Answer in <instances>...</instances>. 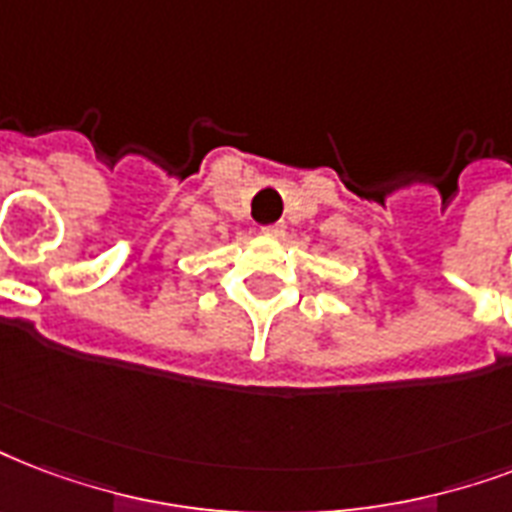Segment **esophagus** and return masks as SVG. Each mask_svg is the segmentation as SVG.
I'll return each instance as SVG.
<instances>
[{
	"label": "esophagus",
	"mask_w": 512,
	"mask_h": 512,
	"mask_svg": "<svg viewBox=\"0 0 512 512\" xmlns=\"http://www.w3.org/2000/svg\"><path fill=\"white\" fill-rule=\"evenodd\" d=\"M265 236H273V239H279V236H284V225L279 222V225H268V228H263Z\"/></svg>",
	"instance_id": "esophagus-1"
}]
</instances>
